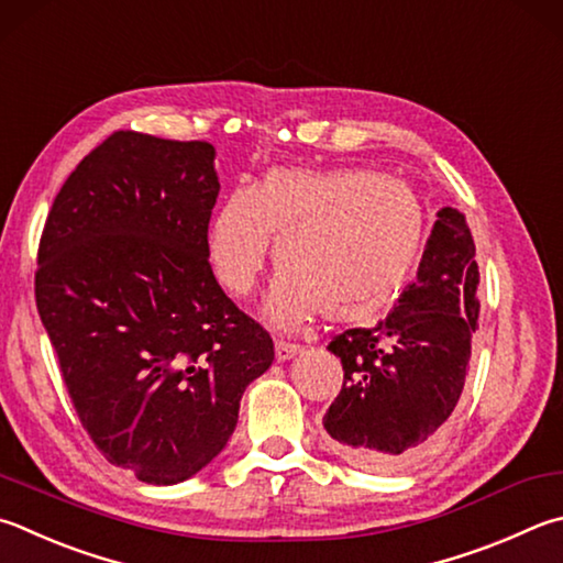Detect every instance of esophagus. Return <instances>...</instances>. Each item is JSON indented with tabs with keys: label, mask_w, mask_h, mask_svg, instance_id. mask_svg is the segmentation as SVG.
Masks as SVG:
<instances>
[{
	"label": "esophagus",
	"mask_w": 563,
	"mask_h": 563,
	"mask_svg": "<svg viewBox=\"0 0 563 563\" xmlns=\"http://www.w3.org/2000/svg\"><path fill=\"white\" fill-rule=\"evenodd\" d=\"M300 352H302L300 344H292V342H285V340L275 342V360H278V362H288V360H292V356H298Z\"/></svg>",
	"instance_id": "34e87169"
}]
</instances>
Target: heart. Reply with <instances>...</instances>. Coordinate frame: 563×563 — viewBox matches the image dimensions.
<instances>
[{"label":"heart","mask_w":563,"mask_h":563,"mask_svg":"<svg viewBox=\"0 0 563 563\" xmlns=\"http://www.w3.org/2000/svg\"><path fill=\"white\" fill-rule=\"evenodd\" d=\"M280 278L271 322L292 330L369 322L401 292L426 241V209L406 181L364 167H278L253 191H231L209 227V261L233 298H246L271 258Z\"/></svg>","instance_id":"b5f03b06"}]
</instances>
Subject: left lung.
Returning <instances> with one entry per match:
<instances>
[{
	"instance_id": "1",
	"label": "left lung",
	"mask_w": 563,
	"mask_h": 563,
	"mask_svg": "<svg viewBox=\"0 0 563 563\" xmlns=\"http://www.w3.org/2000/svg\"><path fill=\"white\" fill-rule=\"evenodd\" d=\"M475 243L457 209L438 211L416 280L374 327L336 334L344 384L327 408V443L374 473L413 465L443 435L477 330Z\"/></svg>"
}]
</instances>
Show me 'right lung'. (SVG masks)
<instances>
[{
  "mask_svg": "<svg viewBox=\"0 0 563 563\" xmlns=\"http://www.w3.org/2000/svg\"><path fill=\"white\" fill-rule=\"evenodd\" d=\"M209 142L120 130L70 172L38 243L36 308L108 463L177 485L217 457L273 340L209 263Z\"/></svg>",
  "mask_w": 563,
  "mask_h": 563,
  "instance_id": "add662e5",
  "label": "right lung"
}]
</instances>
